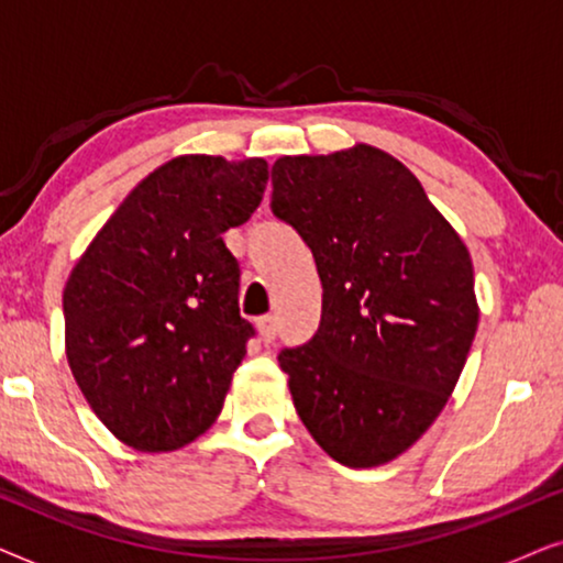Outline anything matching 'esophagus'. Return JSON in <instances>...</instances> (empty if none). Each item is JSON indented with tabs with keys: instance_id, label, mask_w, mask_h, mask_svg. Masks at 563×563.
<instances>
[{
	"instance_id": "esophagus-1",
	"label": "esophagus",
	"mask_w": 563,
	"mask_h": 563,
	"mask_svg": "<svg viewBox=\"0 0 563 563\" xmlns=\"http://www.w3.org/2000/svg\"><path fill=\"white\" fill-rule=\"evenodd\" d=\"M258 330H261V341L266 345L276 341V320L274 314H264V318L258 320Z\"/></svg>"
}]
</instances>
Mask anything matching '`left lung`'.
I'll return each instance as SVG.
<instances>
[{
  "instance_id": "left-lung-1",
  "label": "left lung",
  "mask_w": 563,
  "mask_h": 563,
  "mask_svg": "<svg viewBox=\"0 0 563 563\" xmlns=\"http://www.w3.org/2000/svg\"><path fill=\"white\" fill-rule=\"evenodd\" d=\"M272 212L312 251L318 333L282 349L299 420L343 466L387 464L456 387L479 307L468 251L410 168L372 145L272 166Z\"/></svg>"
}]
</instances>
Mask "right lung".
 <instances>
[{
    "mask_svg": "<svg viewBox=\"0 0 563 563\" xmlns=\"http://www.w3.org/2000/svg\"><path fill=\"white\" fill-rule=\"evenodd\" d=\"M268 181L264 158L181 156L137 184L64 289L66 358L97 418L137 451H174L212 426L256 328L222 233Z\"/></svg>",
    "mask_w": 563,
    "mask_h": 563,
    "instance_id": "obj_1",
    "label": "right lung"
}]
</instances>
